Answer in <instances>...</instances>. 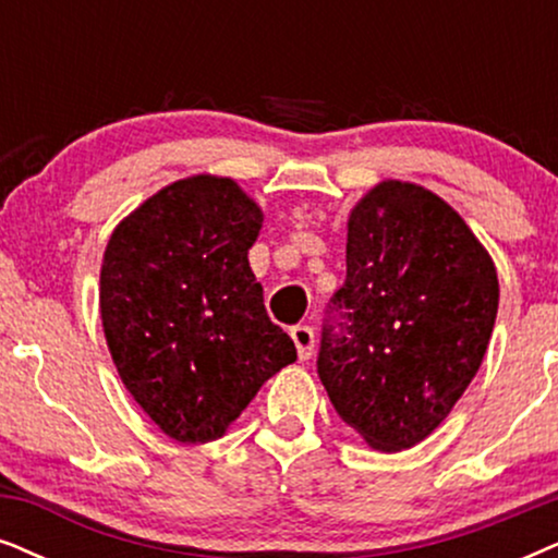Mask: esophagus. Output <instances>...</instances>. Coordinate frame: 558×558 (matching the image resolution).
Instances as JSON below:
<instances>
[{
    "label": "esophagus",
    "instance_id": "1",
    "mask_svg": "<svg viewBox=\"0 0 558 558\" xmlns=\"http://www.w3.org/2000/svg\"><path fill=\"white\" fill-rule=\"evenodd\" d=\"M291 337L295 342V350H299L301 361H308L314 355V329L308 324H299V327L291 329Z\"/></svg>",
    "mask_w": 558,
    "mask_h": 558
}]
</instances>
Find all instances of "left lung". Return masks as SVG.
Segmentation results:
<instances>
[{"label":"left lung","mask_w":558,"mask_h":558,"mask_svg":"<svg viewBox=\"0 0 558 558\" xmlns=\"http://www.w3.org/2000/svg\"><path fill=\"white\" fill-rule=\"evenodd\" d=\"M344 259L316 371L337 414L371 448L397 453L425 440L476 376L497 270L442 197L399 180L352 208Z\"/></svg>","instance_id":"left-lung-1"}]
</instances>
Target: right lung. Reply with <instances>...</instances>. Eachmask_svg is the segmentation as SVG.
Listing matches in <instances>:
<instances>
[{
	"label": "right lung",
	"mask_w": 558,
	"mask_h": 558,
	"mask_svg": "<svg viewBox=\"0 0 558 558\" xmlns=\"http://www.w3.org/2000/svg\"><path fill=\"white\" fill-rule=\"evenodd\" d=\"M263 210L229 178L178 180L118 223L105 246L100 314L136 404L178 442H208L295 361L270 322L250 246Z\"/></svg>",
	"instance_id": "add662e5"
}]
</instances>
